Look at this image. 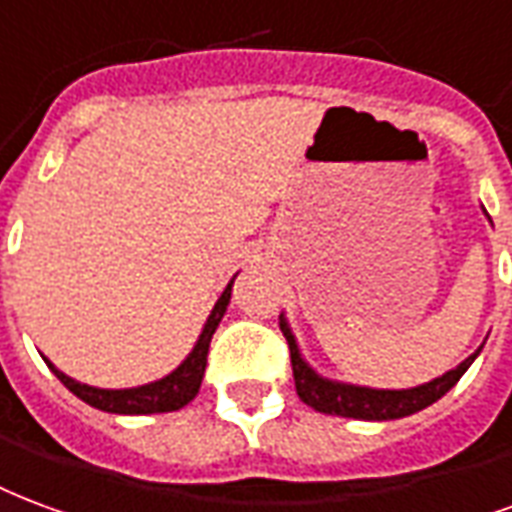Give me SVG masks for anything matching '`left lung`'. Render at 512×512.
Here are the masks:
<instances>
[{
	"label": "left lung",
	"instance_id": "8db88e82",
	"mask_svg": "<svg viewBox=\"0 0 512 512\" xmlns=\"http://www.w3.org/2000/svg\"><path fill=\"white\" fill-rule=\"evenodd\" d=\"M281 333L289 343V354H292V371H294V387L300 401L313 406L316 412L324 414H341V417H357V420H395V417H406L431 406L439 401L442 395L455 387V382L466 374V368L472 365L480 349L472 357H466L464 363L439 376L434 382L420 384L412 390H368V387H354V384H338L330 379L316 376L302 363L297 343H294L292 330L281 322Z\"/></svg>",
	"mask_w": 512,
	"mask_h": 512
}]
</instances>
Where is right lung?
Masks as SVG:
<instances>
[{
	"mask_svg": "<svg viewBox=\"0 0 512 512\" xmlns=\"http://www.w3.org/2000/svg\"><path fill=\"white\" fill-rule=\"evenodd\" d=\"M231 297V283L223 289L220 300L215 302L210 319L204 324V333L199 335V341L193 346V352L188 354V360L179 365L174 374H169L160 382L144 384V387H133V390H98V387H89V384H81L76 379H70L62 371H57L54 365L48 363V368L54 371L59 382L65 384L67 390L73 395H78L84 404L95 406V409H103V412L114 414H155V412H174V409H182L196 398L201 387V379H204V368H207V352H210V341L215 327L223 319L226 313V305H229Z\"/></svg>",
	"mask_w": 512,
	"mask_h": 512,
	"instance_id": "1",
	"label": "right lung"
}]
</instances>
